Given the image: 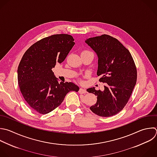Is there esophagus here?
<instances>
[{"mask_svg": "<svg viewBox=\"0 0 157 157\" xmlns=\"http://www.w3.org/2000/svg\"><path fill=\"white\" fill-rule=\"evenodd\" d=\"M78 93H80V94H83V93H87V91H86V90L85 89L81 88H80V90H79V91H78Z\"/></svg>", "mask_w": 157, "mask_h": 157, "instance_id": "34e87169", "label": "esophagus"}]
</instances>
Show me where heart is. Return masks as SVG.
Masks as SVG:
<instances>
[{"mask_svg":"<svg viewBox=\"0 0 157 157\" xmlns=\"http://www.w3.org/2000/svg\"><path fill=\"white\" fill-rule=\"evenodd\" d=\"M85 52H87V51H85Z\"/></svg>","mask_w":157,"mask_h":157,"instance_id":"b5f03b06","label":"heart"}]
</instances>
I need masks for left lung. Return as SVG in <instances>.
<instances>
[{
  "label": "left lung",
  "mask_w": 157,
  "mask_h": 157,
  "mask_svg": "<svg viewBox=\"0 0 157 157\" xmlns=\"http://www.w3.org/2000/svg\"><path fill=\"white\" fill-rule=\"evenodd\" d=\"M98 58V76L105 83L104 90L94 87L86 90L97 96L96 103L90 107L95 114L104 117L120 112L128 102L136 83L137 70L128 49L117 39L104 34L85 40Z\"/></svg>",
  "instance_id": "left-lung-1"
}]
</instances>
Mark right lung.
Returning a JSON list of instances; mask_svg holds the SVG:
<instances>
[{"mask_svg": "<svg viewBox=\"0 0 157 157\" xmlns=\"http://www.w3.org/2000/svg\"><path fill=\"white\" fill-rule=\"evenodd\" d=\"M68 34L45 37L31 46L18 68V82L23 98L34 110L48 113L58 107L66 95L79 87L72 82H60L52 69L64 61L75 45Z\"/></svg>", "mask_w": 157, "mask_h": 157, "instance_id": "obj_1", "label": "right lung"}]
</instances>
